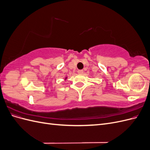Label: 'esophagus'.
Returning <instances> with one entry per match:
<instances>
[{
    "label": "esophagus",
    "mask_w": 150,
    "mask_h": 150,
    "mask_svg": "<svg viewBox=\"0 0 150 150\" xmlns=\"http://www.w3.org/2000/svg\"><path fill=\"white\" fill-rule=\"evenodd\" d=\"M78 74H83V70H78Z\"/></svg>",
    "instance_id": "34e87169"
}]
</instances>
